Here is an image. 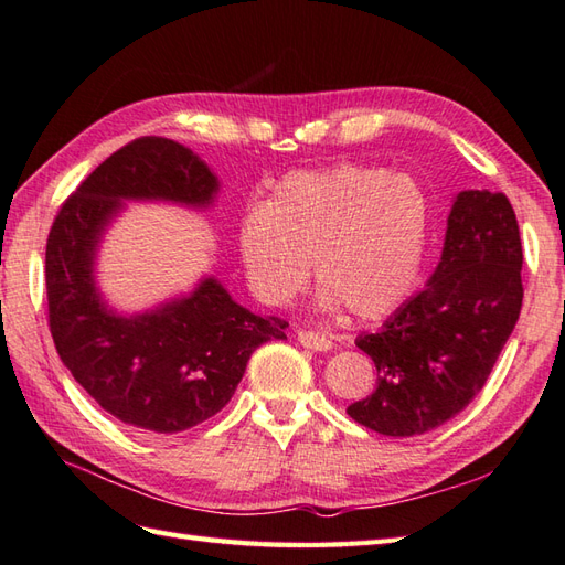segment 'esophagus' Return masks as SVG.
I'll return each instance as SVG.
<instances>
[{
    "instance_id": "34e87169",
    "label": "esophagus",
    "mask_w": 565,
    "mask_h": 565,
    "mask_svg": "<svg viewBox=\"0 0 565 565\" xmlns=\"http://www.w3.org/2000/svg\"><path fill=\"white\" fill-rule=\"evenodd\" d=\"M297 341L309 350H331L333 348V341L329 335L317 333V331H307V329L297 331Z\"/></svg>"
}]
</instances>
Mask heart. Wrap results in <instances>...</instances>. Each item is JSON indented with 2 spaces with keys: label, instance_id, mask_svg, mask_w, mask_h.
I'll use <instances>...</instances> for the list:
<instances>
[{
  "label": "heart",
  "instance_id": "obj_1",
  "mask_svg": "<svg viewBox=\"0 0 565 565\" xmlns=\"http://www.w3.org/2000/svg\"><path fill=\"white\" fill-rule=\"evenodd\" d=\"M433 205L423 183L384 167L338 164L297 171L236 222V250L254 295L285 307L309 278L323 309L384 319L413 295L430 239Z\"/></svg>",
  "mask_w": 565,
  "mask_h": 565
}]
</instances>
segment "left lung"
Segmentation results:
<instances>
[{
	"label": "left lung",
	"mask_w": 565,
	"mask_h": 565,
	"mask_svg": "<svg viewBox=\"0 0 565 565\" xmlns=\"http://www.w3.org/2000/svg\"><path fill=\"white\" fill-rule=\"evenodd\" d=\"M522 242L503 193L461 191L423 290L358 338L377 388L348 406L365 428L411 437L455 418L491 374L522 309Z\"/></svg>",
	"instance_id": "left-lung-1"
}]
</instances>
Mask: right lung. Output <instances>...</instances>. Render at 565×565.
Wrapping results in <instances>:
<instances>
[{
  "instance_id": "1",
  "label": "right lung",
  "mask_w": 565,
  "mask_h": 565,
  "mask_svg": "<svg viewBox=\"0 0 565 565\" xmlns=\"http://www.w3.org/2000/svg\"><path fill=\"white\" fill-rule=\"evenodd\" d=\"M217 188L188 147L140 137L82 181L47 234V323L57 355L98 406L132 428L169 435L212 418L230 404L250 353L285 338V319L236 305L215 278L135 317L116 315L96 290V246L122 200L207 207Z\"/></svg>"
}]
</instances>
